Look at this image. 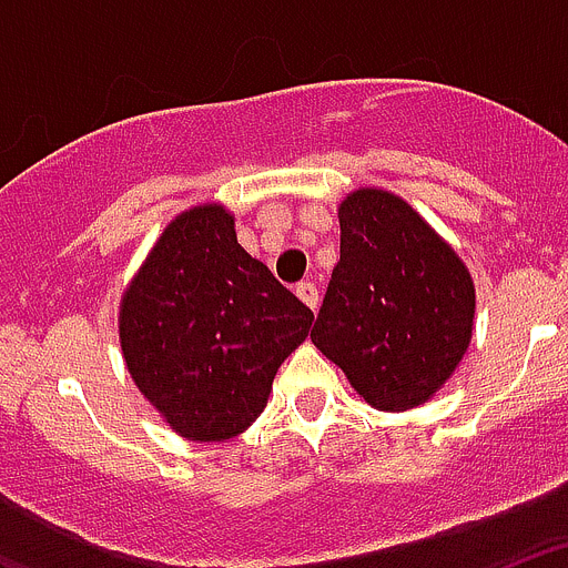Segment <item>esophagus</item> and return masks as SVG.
<instances>
[{
    "instance_id": "1",
    "label": "esophagus",
    "mask_w": 568,
    "mask_h": 568,
    "mask_svg": "<svg viewBox=\"0 0 568 568\" xmlns=\"http://www.w3.org/2000/svg\"><path fill=\"white\" fill-rule=\"evenodd\" d=\"M295 295H298V298L313 310V313L318 310V290H315L313 281H301L298 287H295Z\"/></svg>"
}]
</instances>
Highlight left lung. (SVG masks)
<instances>
[{"label":"left lung","instance_id":"1","mask_svg":"<svg viewBox=\"0 0 568 568\" xmlns=\"http://www.w3.org/2000/svg\"><path fill=\"white\" fill-rule=\"evenodd\" d=\"M341 258L313 344L375 409L406 413L453 378L475 329V281L424 215L381 187L338 204Z\"/></svg>","mask_w":568,"mask_h":568}]
</instances>
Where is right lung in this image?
<instances>
[{
  "instance_id": "right-lung-1",
  "label": "right lung",
  "mask_w": 568,
  "mask_h": 568,
  "mask_svg": "<svg viewBox=\"0 0 568 568\" xmlns=\"http://www.w3.org/2000/svg\"><path fill=\"white\" fill-rule=\"evenodd\" d=\"M310 327L313 310L241 247L219 202L175 215L119 304L130 378L195 444L235 438L264 413L278 366Z\"/></svg>"
}]
</instances>
